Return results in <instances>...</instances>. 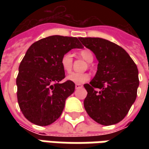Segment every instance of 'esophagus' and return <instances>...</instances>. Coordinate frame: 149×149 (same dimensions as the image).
<instances>
[{
  "label": "esophagus",
  "mask_w": 149,
  "mask_h": 149,
  "mask_svg": "<svg viewBox=\"0 0 149 149\" xmlns=\"http://www.w3.org/2000/svg\"><path fill=\"white\" fill-rule=\"evenodd\" d=\"M79 87H82V85H81L80 84H75V88H76V89L79 88Z\"/></svg>",
  "instance_id": "34e87169"
}]
</instances>
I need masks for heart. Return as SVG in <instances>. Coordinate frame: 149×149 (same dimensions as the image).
I'll return each instance as SVG.
<instances>
[{
  "instance_id": "1",
  "label": "heart",
  "mask_w": 149,
  "mask_h": 149,
  "mask_svg": "<svg viewBox=\"0 0 149 149\" xmlns=\"http://www.w3.org/2000/svg\"><path fill=\"white\" fill-rule=\"evenodd\" d=\"M80 57L85 60L88 63H91L94 60L93 53L88 49H84L79 52ZM60 65L64 71L70 73L71 71L73 66V54L70 52H66L62 55L60 59ZM89 75L87 73H71L67 76V79L76 84H82L89 80Z\"/></svg>"
}]
</instances>
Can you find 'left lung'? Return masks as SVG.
<instances>
[{
    "label": "left lung",
    "instance_id": "1",
    "mask_svg": "<svg viewBox=\"0 0 149 149\" xmlns=\"http://www.w3.org/2000/svg\"><path fill=\"white\" fill-rule=\"evenodd\" d=\"M84 45L95 53L98 70L89 84L84 109L91 118L102 125L120 122L137 97L139 84L137 65L124 49L102 38L79 37Z\"/></svg>",
    "mask_w": 149,
    "mask_h": 149
}]
</instances>
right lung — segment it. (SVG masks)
<instances>
[{"mask_svg": "<svg viewBox=\"0 0 149 149\" xmlns=\"http://www.w3.org/2000/svg\"><path fill=\"white\" fill-rule=\"evenodd\" d=\"M76 37L52 36L32 44L19 66L17 101L24 116L32 123L47 126L61 115L66 99L74 91V82L65 79L62 55L82 48Z\"/></svg>", "mask_w": 149, "mask_h": 149, "instance_id": "add662e5", "label": "right lung"}]
</instances>
